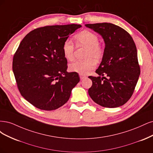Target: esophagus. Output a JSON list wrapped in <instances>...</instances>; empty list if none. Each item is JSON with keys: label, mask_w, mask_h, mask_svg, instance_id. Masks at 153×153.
I'll return each mask as SVG.
<instances>
[{"label": "esophagus", "mask_w": 153, "mask_h": 153, "mask_svg": "<svg viewBox=\"0 0 153 153\" xmlns=\"http://www.w3.org/2000/svg\"><path fill=\"white\" fill-rule=\"evenodd\" d=\"M79 77H80L81 80H82L84 78H85V77H86V76H85V75H83V74H79Z\"/></svg>", "instance_id": "1"}]
</instances>
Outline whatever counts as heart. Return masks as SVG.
Returning <instances> with one entry per match:
<instances>
[{"mask_svg":"<svg viewBox=\"0 0 153 153\" xmlns=\"http://www.w3.org/2000/svg\"><path fill=\"white\" fill-rule=\"evenodd\" d=\"M74 40L77 46L87 48L85 55L86 60L76 61L71 63L68 68L70 71L79 74H86L93 69L96 65V61H100L104 54V49L98 43V38L95 33L88 30H83L74 36ZM63 55L68 61L74 58V45L72 41L67 39L62 46Z\"/></svg>","mask_w":153,"mask_h":153,"instance_id":"heart-1","label":"heart"}]
</instances>
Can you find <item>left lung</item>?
I'll return each mask as SVG.
<instances>
[{
  "mask_svg": "<svg viewBox=\"0 0 153 153\" xmlns=\"http://www.w3.org/2000/svg\"><path fill=\"white\" fill-rule=\"evenodd\" d=\"M85 26L99 33L105 45L102 62L96 70L98 76L88 77L92 81L88 94L102 107L124 105L133 95L140 73L135 44L125 30L112 23ZM103 75L108 78L101 77Z\"/></svg>",
  "mask_w": 153,
  "mask_h": 153,
  "instance_id": "8db88e82",
  "label": "left lung"
}]
</instances>
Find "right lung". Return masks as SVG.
Returning <instances> with one entry per match:
<instances>
[{"mask_svg": "<svg viewBox=\"0 0 153 153\" xmlns=\"http://www.w3.org/2000/svg\"><path fill=\"white\" fill-rule=\"evenodd\" d=\"M81 25L40 27L29 32L13 56V71L25 99L39 109L55 110L68 100L79 82L76 72H68L63 43Z\"/></svg>", "mask_w": 153, "mask_h": 153, "instance_id": "right-lung-1", "label": "right lung"}]
</instances>
